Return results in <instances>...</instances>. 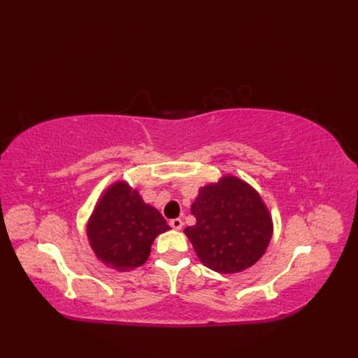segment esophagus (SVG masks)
I'll list each match as a JSON object with an SVG mask.
<instances>
[{
    "mask_svg": "<svg viewBox=\"0 0 358 358\" xmlns=\"http://www.w3.org/2000/svg\"><path fill=\"white\" fill-rule=\"evenodd\" d=\"M170 225H171V229L180 230L182 227H183V221H182V220H179V218H176V220H171V221H170Z\"/></svg>",
    "mask_w": 358,
    "mask_h": 358,
    "instance_id": "obj_1",
    "label": "esophagus"
}]
</instances>
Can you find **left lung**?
<instances>
[{"instance_id": "1", "label": "left lung", "mask_w": 358, "mask_h": 358, "mask_svg": "<svg viewBox=\"0 0 358 358\" xmlns=\"http://www.w3.org/2000/svg\"><path fill=\"white\" fill-rule=\"evenodd\" d=\"M191 213L197 222L183 233L200 262L218 273H239L254 266L272 239V215L262 196L233 175L200 188Z\"/></svg>"}]
</instances>
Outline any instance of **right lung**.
<instances>
[{
	"label": "right lung",
	"instance_id": "right-lung-1",
	"mask_svg": "<svg viewBox=\"0 0 358 358\" xmlns=\"http://www.w3.org/2000/svg\"><path fill=\"white\" fill-rule=\"evenodd\" d=\"M169 230L162 215L125 180L113 182L103 192L86 224L95 257L119 272L145 264L155 237Z\"/></svg>",
	"mask_w": 358,
	"mask_h": 358
}]
</instances>
